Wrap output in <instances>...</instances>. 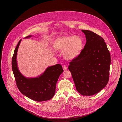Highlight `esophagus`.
Masks as SVG:
<instances>
[{"label":"esophagus","mask_w":122,"mask_h":122,"mask_svg":"<svg viewBox=\"0 0 122 122\" xmlns=\"http://www.w3.org/2000/svg\"><path fill=\"white\" fill-rule=\"evenodd\" d=\"M63 70H67V66H66V65H64V66H63Z\"/></svg>","instance_id":"34e87169"}]
</instances>
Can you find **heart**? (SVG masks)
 Listing matches in <instances>:
<instances>
[{"mask_svg":"<svg viewBox=\"0 0 122 122\" xmlns=\"http://www.w3.org/2000/svg\"><path fill=\"white\" fill-rule=\"evenodd\" d=\"M84 47L83 39L78 36H63L59 38L56 42V50L64 52V57L68 60L77 58Z\"/></svg>","mask_w":122,"mask_h":122,"instance_id":"b5f03b06","label":"heart"}]
</instances>
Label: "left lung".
<instances>
[{"instance_id": "obj_1", "label": "left lung", "mask_w": 122, "mask_h": 122, "mask_svg": "<svg viewBox=\"0 0 122 122\" xmlns=\"http://www.w3.org/2000/svg\"><path fill=\"white\" fill-rule=\"evenodd\" d=\"M86 42L80 54L69 66L77 92L84 96L97 93L109 80L110 54L104 39L96 33L82 30Z\"/></svg>"}]
</instances>
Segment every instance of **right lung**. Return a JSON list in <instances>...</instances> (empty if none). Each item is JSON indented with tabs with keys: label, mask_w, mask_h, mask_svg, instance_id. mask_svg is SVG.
Returning a JSON list of instances; mask_svg holds the SVG:
<instances>
[{
	"label": "right lung",
	"mask_w": 122,
	"mask_h": 122,
	"mask_svg": "<svg viewBox=\"0 0 122 122\" xmlns=\"http://www.w3.org/2000/svg\"><path fill=\"white\" fill-rule=\"evenodd\" d=\"M32 35L25 38H29ZM20 39L15 49L12 60V70L18 88L20 92L28 98L36 102H44L52 98L55 93L56 85L63 70L61 64L48 67L39 76L27 78L23 76L18 69L17 54Z\"/></svg>",
	"instance_id": "obj_1"
}]
</instances>
